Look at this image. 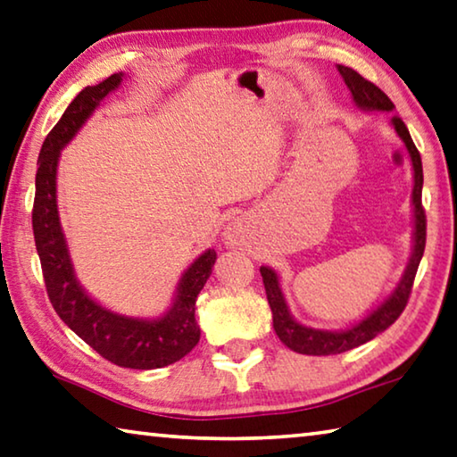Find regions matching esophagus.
I'll use <instances>...</instances> for the list:
<instances>
[{
  "label": "esophagus",
  "instance_id": "1",
  "mask_svg": "<svg viewBox=\"0 0 457 457\" xmlns=\"http://www.w3.org/2000/svg\"><path fill=\"white\" fill-rule=\"evenodd\" d=\"M239 237H242V229H239L237 226H231V228L228 229V239H229V242L236 244Z\"/></svg>",
  "mask_w": 457,
  "mask_h": 457
}]
</instances>
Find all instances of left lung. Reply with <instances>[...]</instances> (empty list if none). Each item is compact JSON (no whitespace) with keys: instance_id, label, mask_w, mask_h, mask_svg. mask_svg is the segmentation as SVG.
I'll use <instances>...</instances> for the list:
<instances>
[{"instance_id":"obj_1","label":"left lung","mask_w":457,"mask_h":457,"mask_svg":"<svg viewBox=\"0 0 457 457\" xmlns=\"http://www.w3.org/2000/svg\"><path fill=\"white\" fill-rule=\"evenodd\" d=\"M337 71L342 73L345 86L350 87L355 105L363 107V110H378V112H394V104L384 91H381L376 84H371L366 78H361L358 71L345 65H337ZM392 123L397 131V136L403 139L408 154L411 157L413 165V213H416V242H413L411 260L405 268V273L400 284H397L395 292L387 297V300L379 305L378 310H373L366 320L355 323L353 328L344 331H323L305 328L302 323H297L287 312V305L284 295H281L279 281L276 271L270 268H260L265 294H268V302L273 315V329H276L278 337L284 342L289 350L305 355H334L344 353L347 350H353L361 344L370 342L381 331H386L392 323L400 318L402 312L408 305L413 279H416L418 265L421 262V255L426 250V210L421 205V187H424V170H421V157L416 144L410 136L408 128H405L403 120L400 115H392Z\"/></svg>"}]
</instances>
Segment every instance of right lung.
Wrapping results in <instances>:
<instances>
[{"label":"right lung","instance_id":"add662e5","mask_svg":"<svg viewBox=\"0 0 457 457\" xmlns=\"http://www.w3.org/2000/svg\"><path fill=\"white\" fill-rule=\"evenodd\" d=\"M121 78L123 73H113L102 84L81 89L47 134L37 160L31 223L49 302L65 326L115 366L155 370L179 361L200 342L195 300L218 253L207 250L189 265L179 279L176 303L163 318L147 321L113 313L91 300L73 276L55 202V173L62 147L78 134L99 102L121 84Z\"/></svg>","mask_w":457,"mask_h":457}]
</instances>
